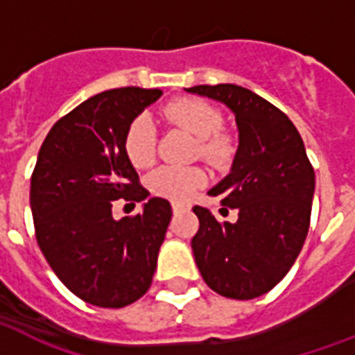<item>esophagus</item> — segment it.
Segmentation results:
<instances>
[{
	"label": "esophagus",
	"instance_id": "1",
	"mask_svg": "<svg viewBox=\"0 0 355 355\" xmlns=\"http://www.w3.org/2000/svg\"><path fill=\"white\" fill-rule=\"evenodd\" d=\"M172 211H174V215L185 213V211H191V205H187V203H172Z\"/></svg>",
	"mask_w": 355,
	"mask_h": 355
}]
</instances>
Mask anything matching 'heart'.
Returning <instances> with one entry per match:
<instances>
[{
  "label": "heart",
  "instance_id": "heart-1",
  "mask_svg": "<svg viewBox=\"0 0 355 355\" xmlns=\"http://www.w3.org/2000/svg\"><path fill=\"white\" fill-rule=\"evenodd\" d=\"M164 120L196 137V155L216 168H226L237 155V135L222 125V111L211 101L183 96L168 101L163 109ZM123 152L137 168H146L157 157V129L152 118L139 114L123 133ZM207 183L200 166H161L150 175L148 185L155 194L175 202H187Z\"/></svg>",
  "mask_w": 355,
  "mask_h": 355
}]
</instances>
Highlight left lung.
<instances>
[{"mask_svg": "<svg viewBox=\"0 0 355 355\" xmlns=\"http://www.w3.org/2000/svg\"><path fill=\"white\" fill-rule=\"evenodd\" d=\"M226 103L237 120L232 172L209 194L237 209L235 224L194 205L200 227L192 252L203 282L226 298L252 300L282 282L309 232L315 170L289 116L239 85L187 89Z\"/></svg>", "mask_w": 355, "mask_h": 355, "instance_id": "left-lung-1", "label": "left lung"}]
</instances>
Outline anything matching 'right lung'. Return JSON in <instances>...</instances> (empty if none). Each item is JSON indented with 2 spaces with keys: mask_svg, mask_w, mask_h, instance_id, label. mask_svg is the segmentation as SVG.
Instances as JSON below:
<instances>
[{
  "mask_svg": "<svg viewBox=\"0 0 355 355\" xmlns=\"http://www.w3.org/2000/svg\"><path fill=\"white\" fill-rule=\"evenodd\" d=\"M159 89L122 87L92 96L44 139L31 175L35 235L44 257L73 295L118 309L146 295L172 218L164 198L142 213L112 218V202H142L150 192L123 152V133Z\"/></svg>",
  "mask_w": 355,
  "mask_h": 355,
  "instance_id": "right-lung-1",
  "label": "right lung"
}]
</instances>
